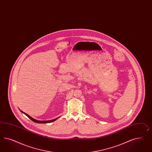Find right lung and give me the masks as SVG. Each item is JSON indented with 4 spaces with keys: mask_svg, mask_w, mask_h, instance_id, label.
I'll use <instances>...</instances> for the list:
<instances>
[{
    "mask_svg": "<svg viewBox=\"0 0 152 152\" xmlns=\"http://www.w3.org/2000/svg\"><path fill=\"white\" fill-rule=\"evenodd\" d=\"M20 111L23 113H24L25 115H26L29 118L31 119V120H32L33 122H36V123H51V122H54L55 121H56V119H58V118H55V119H52V120H50V121H38V120H37V119H35L34 118H32L31 117H30V115H28V114H26V113H25V112H23V111H21V110H20Z\"/></svg>",
    "mask_w": 152,
    "mask_h": 152,
    "instance_id": "1",
    "label": "right lung"
}]
</instances>
